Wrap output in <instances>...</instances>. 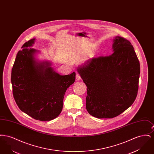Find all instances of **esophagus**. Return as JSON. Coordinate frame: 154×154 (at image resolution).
Returning a JSON list of instances; mask_svg holds the SVG:
<instances>
[{
    "label": "esophagus",
    "mask_w": 154,
    "mask_h": 154,
    "mask_svg": "<svg viewBox=\"0 0 154 154\" xmlns=\"http://www.w3.org/2000/svg\"><path fill=\"white\" fill-rule=\"evenodd\" d=\"M75 80L77 81H79L81 80L80 75L78 73H76V76H75Z\"/></svg>",
    "instance_id": "34e87169"
}]
</instances>
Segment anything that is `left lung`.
I'll list each match as a JSON object with an SVG mask.
<instances>
[{
    "label": "left lung",
    "instance_id": "8db88e82",
    "mask_svg": "<svg viewBox=\"0 0 154 154\" xmlns=\"http://www.w3.org/2000/svg\"><path fill=\"white\" fill-rule=\"evenodd\" d=\"M109 56L88 59L77 68L87 87L86 109L97 118L116 117L134 102L139 88L140 62L131 42L113 40Z\"/></svg>",
    "mask_w": 154,
    "mask_h": 154
}]
</instances>
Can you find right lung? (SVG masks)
<instances>
[{
	"instance_id": "right-lung-1",
	"label": "right lung",
	"mask_w": 154,
	"mask_h": 154,
	"mask_svg": "<svg viewBox=\"0 0 154 154\" xmlns=\"http://www.w3.org/2000/svg\"><path fill=\"white\" fill-rule=\"evenodd\" d=\"M32 38L18 52L11 70V81L15 101L20 109L39 121L57 117L63 107L67 89L75 80V73L61 75L48 61L38 62V51L28 48L35 43Z\"/></svg>"
}]
</instances>
